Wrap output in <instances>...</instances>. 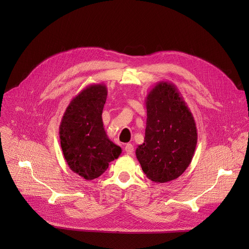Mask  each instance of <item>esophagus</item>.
I'll return each mask as SVG.
<instances>
[{
    "mask_svg": "<svg viewBox=\"0 0 249 249\" xmlns=\"http://www.w3.org/2000/svg\"><path fill=\"white\" fill-rule=\"evenodd\" d=\"M125 151H126V153L127 154H129V155H131V154H133V152H134V146L131 144V143H127V144L125 145Z\"/></svg>",
    "mask_w": 249,
    "mask_h": 249,
    "instance_id": "1",
    "label": "esophagus"
}]
</instances>
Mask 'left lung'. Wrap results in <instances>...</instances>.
Listing matches in <instances>:
<instances>
[{"label":"left lung","mask_w":249,"mask_h":249,"mask_svg":"<svg viewBox=\"0 0 249 249\" xmlns=\"http://www.w3.org/2000/svg\"><path fill=\"white\" fill-rule=\"evenodd\" d=\"M145 104V137L136 148V158L152 181L174 180L188 168L197 145L193 114L177 87L168 82L156 84Z\"/></svg>","instance_id":"1"}]
</instances>
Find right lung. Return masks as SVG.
<instances>
[{"instance_id":"add662e5","label":"right lung","mask_w":249,"mask_h":249,"mask_svg":"<svg viewBox=\"0 0 249 249\" xmlns=\"http://www.w3.org/2000/svg\"><path fill=\"white\" fill-rule=\"evenodd\" d=\"M107 94L104 84L86 87L71 101L59 126L64 160L73 173L88 180L103 175L122 152L104 128L102 113Z\"/></svg>"}]
</instances>
